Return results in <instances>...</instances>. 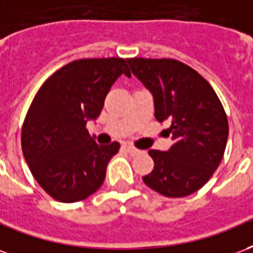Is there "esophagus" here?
I'll return each instance as SVG.
<instances>
[{
  "label": "esophagus",
  "mask_w": 253,
  "mask_h": 253,
  "mask_svg": "<svg viewBox=\"0 0 253 253\" xmlns=\"http://www.w3.org/2000/svg\"><path fill=\"white\" fill-rule=\"evenodd\" d=\"M123 147H124L125 151H126V152H129L130 155H136V154H139V152H140L139 149L134 148V147H132V145H129V144H124Z\"/></svg>",
  "instance_id": "34e87169"
}]
</instances>
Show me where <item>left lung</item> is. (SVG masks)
Returning a JSON list of instances; mask_svg holds the SVG:
<instances>
[{"label":"left lung","instance_id":"8db88e82","mask_svg":"<svg viewBox=\"0 0 253 253\" xmlns=\"http://www.w3.org/2000/svg\"><path fill=\"white\" fill-rule=\"evenodd\" d=\"M130 71L154 97L155 117L171 123L174 144L149 149L152 172L144 183L165 197L179 198L200 190L224 156L228 119L213 87L200 74L175 59H126Z\"/></svg>","mask_w":253,"mask_h":253}]
</instances>
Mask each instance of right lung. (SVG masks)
Listing matches in <instances>:
<instances>
[{
    "instance_id": "right-lung-1",
    "label": "right lung",
    "mask_w": 253,
    "mask_h": 253,
    "mask_svg": "<svg viewBox=\"0 0 253 253\" xmlns=\"http://www.w3.org/2000/svg\"><path fill=\"white\" fill-rule=\"evenodd\" d=\"M129 75L124 59H79L52 74L29 108L21 147L31 172L59 202H78L104 183L120 144L98 145L86 124L97 120L112 84Z\"/></svg>"
}]
</instances>
